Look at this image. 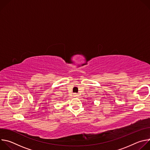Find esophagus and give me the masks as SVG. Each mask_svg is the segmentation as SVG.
Returning <instances> with one entry per match:
<instances>
[{
    "label": "esophagus",
    "instance_id": "34e87169",
    "mask_svg": "<svg viewBox=\"0 0 150 150\" xmlns=\"http://www.w3.org/2000/svg\"><path fill=\"white\" fill-rule=\"evenodd\" d=\"M74 96L75 97H77L78 96V95L76 94H74Z\"/></svg>",
    "mask_w": 150,
    "mask_h": 150
}]
</instances>
